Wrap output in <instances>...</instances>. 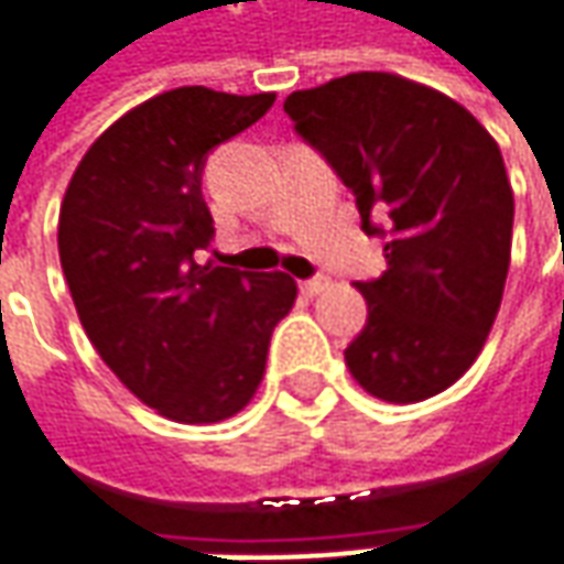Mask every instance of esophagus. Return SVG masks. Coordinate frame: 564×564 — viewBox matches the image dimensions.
Instances as JSON below:
<instances>
[{"instance_id": "34e87169", "label": "esophagus", "mask_w": 564, "mask_h": 564, "mask_svg": "<svg viewBox=\"0 0 564 564\" xmlns=\"http://www.w3.org/2000/svg\"><path fill=\"white\" fill-rule=\"evenodd\" d=\"M300 286L305 296H318V293H324V290L330 286V281H327L324 274H318V278H308V281H302Z\"/></svg>"}]
</instances>
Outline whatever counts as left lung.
Returning <instances> with one entry per match:
<instances>
[{
    "label": "left lung",
    "instance_id": "8db88e82",
    "mask_svg": "<svg viewBox=\"0 0 564 564\" xmlns=\"http://www.w3.org/2000/svg\"><path fill=\"white\" fill-rule=\"evenodd\" d=\"M283 111L352 189L361 230L390 237L387 271L356 283L368 321L343 352L352 378L387 402L437 397L502 302L514 218L502 152L456 99L383 70L296 89Z\"/></svg>",
    "mask_w": 564,
    "mask_h": 564
}]
</instances>
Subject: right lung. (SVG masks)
<instances>
[{
  "mask_svg": "<svg viewBox=\"0 0 564 564\" xmlns=\"http://www.w3.org/2000/svg\"><path fill=\"white\" fill-rule=\"evenodd\" d=\"M271 106L274 93H162L87 149L62 203L58 259L89 343L133 397L171 421L237 415L296 300L283 271L199 264L215 237L205 159Z\"/></svg>",
  "mask_w": 564,
  "mask_h": 564,
  "instance_id": "add662e5",
  "label": "right lung"
}]
</instances>
